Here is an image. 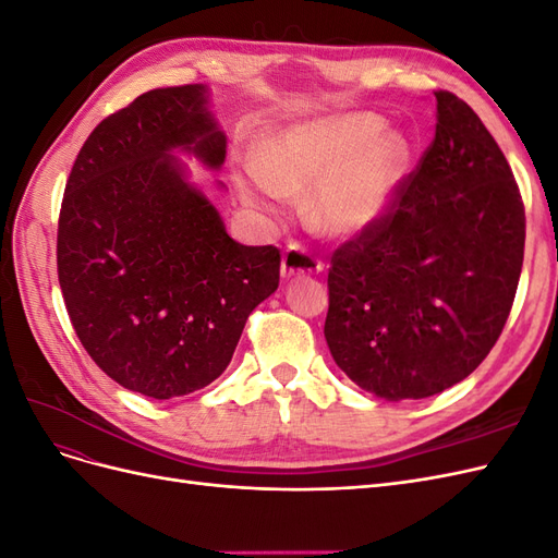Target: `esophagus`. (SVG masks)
<instances>
[{
	"instance_id": "obj_1",
	"label": "esophagus",
	"mask_w": 558,
	"mask_h": 558,
	"mask_svg": "<svg viewBox=\"0 0 558 558\" xmlns=\"http://www.w3.org/2000/svg\"><path fill=\"white\" fill-rule=\"evenodd\" d=\"M320 269H324V263L314 258L312 253H307L302 246L291 244L283 251V256H281V277L283 279L312 277V275H318Z\"/></svg>"
}]
</instances>
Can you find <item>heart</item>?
<instances>
[{"label":"heart","mask_w":558,"mask_h":558,"mask_svg":"<svg viewBox=\"0 0 558 558\" xmlns=\"http://www.w3.org/2000/svg\"><path fill=\"white\" fill-rule=\"evenodd\" d=\"M410 165V140L377 113L314 118L265 134L242 193L275 207L283 195L312 189V226L335 240H359L391 214Z\"/></svg>","instance_id":"heart-1"}]
</instances>
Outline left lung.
I'll return each mask as SVG.
<instances>
[{"mask_svg": "<svg viewBox=\"0 0 558 558\" xmlns=\"http://www.w3.org/2000/svg\"><path fill=\"white\" fill-rule=\"evenodd\" d=\"M435 140L384 223L332 253L326 342L337 367L384 400L463 381L510 316L526 216L480 116L437 90Z\"/></svg>", "mask_w": 558, "mask_h": 558, "instance_id": "obj_1", "label": "left lung"}]
</instances>
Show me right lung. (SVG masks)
<instances>
[{
    "label": "right lung",
    "instance_id": "add662e5",
    "mask_svg": "<svg viewBox=\"0 0 558 558\" xmlns=\"http://www.w3.org/2000/svg\"><path fill=\"white\" fill-rule=\"evenodd\" d=\"M177 150L209 170L226 160L202 83L148 90L105 118L78 150L58 223V279L83 349L156 400L223 375L281 265L277 246L230 238Z\"/></svg>",
    "mask_w": 558,
    "mask_h": 558
}]
</instances>
